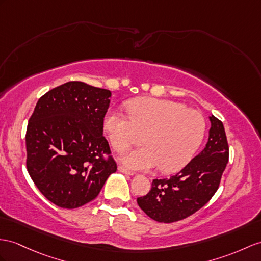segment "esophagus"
Masks as SVG:
<instances>
[{"mask_svg": "<svg viewBox=\"0 0 261 261\" xmlns=\"http://www.w3.org/2000/svg\"><path fill=\"white\" fill-rule=\"evenodd\" d=\"M118 170L120 171V173H123V174H126V175H129V176H132V175H134V171H132V170H129V169H127L126 167H124L123 165H118Z\"/></svg>", "mask_w": 261, "mask_h": 261, "instance_id": "1", "label": "esophagus"}]
</instances>
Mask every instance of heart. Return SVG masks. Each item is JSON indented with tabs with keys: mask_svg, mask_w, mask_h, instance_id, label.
Segmentation results:
<instances>
[{
	"mask_svg": "<svg viewBox=\"0 0 261 261\" xmlns=\"http://www.w3.org/2000/svg\"><path fill=\"white\" fill-rule=\"evenodd\" d=\"M126 109L128 117L110 111L104 119L115 150L124 151L142 141L146 144L125 152V165L141 170L158 166L163 173H173L192 161L206 130L200 112L177 101L149 97L132 100Z\"/></svg>",
	"mask_w": 261,
	"mask_h": 261,
	"instance_id": "heart-1",
	"label": "heart"
}]
</instances>
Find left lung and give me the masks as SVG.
Here are the masks:
<instances>
[{
  "label": "left lung",
  "instance_id": "1",
  "mask_svg": "<svg viewBox=\"0 0 261 261\" xmlns=\"http://www.w3.org/2000/svg\"><path fill=\"white\" fill-rule=\"evenodd\" d=\"M209 119L206 147L174 176L152 180L149 193L137 198L138 206L151 219L166 224L185 219L217 192L229 160V146L221 120L214 115Z\"/></svg>",
  "mask_w": 261,
  "mask_h": 261
}]
</instances>
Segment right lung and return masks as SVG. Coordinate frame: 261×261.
<instances>
[{
  "label": "right lung",
  "instance_id": "1",
  "mask_svg": "<svg viewBox=\"0 0 261 261\" xmlns=\"http://www.w3.org/2000/svg\"><path fill=\"white\" fill-rule=\"evenodd\" d=\"M111 91L67 82L37 101L29 119L27 168L54 205L74 209L96 198L117 165L103 136Z\"/></svg>",
  "mask_w": 261,
  "mask_h": 261
}]
</instances>
